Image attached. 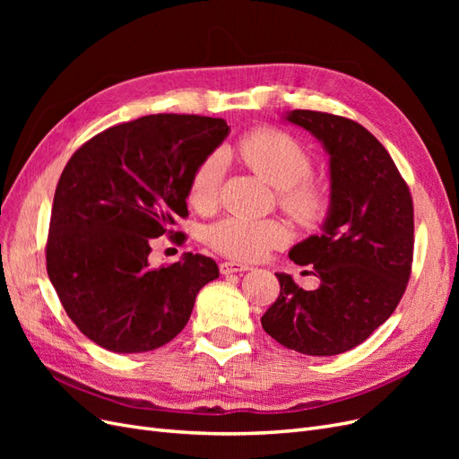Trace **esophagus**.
<instances>
[{"label": "esophagus", "mask_w": 459, "mask_h": 459, "mask_svg": "<svg viewBox=\"0 0 459 459\" xmlns=\"http://www.w3.org/2000/svg\"><path fill=\"white\" fill-rule=\"evenodd\" d=\"M251 270L247 264H239V262H221L220 264V272L228 275V273H239V272H247Z\"/></svg>", "instance_id": "esophagus-1"}]
</instances>
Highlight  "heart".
Instances as JSON below:
<instances>
[{
    "mask_svg": "<svg viewBox=\"0 0 459 459\" xmlns=\"http://www.w3.org/2000/svg\"><path fill=\"white\" fill-rule=\"evenodd\" d=\"M243 162L280 191L285 211L302 224H312L324 214L327 193L322 184L310 182L312 159L293 137L272 128L255 130L239 143ZM221 178V160L218 155L206 157L193 172L187 197L199 212L212 211L218 199ZM287 239L285 230L273 220H251L228 216L216 221L206 231V243L214 251L235 260H260L272 248L281 247Z\"/></svg>",
    "mask_w": 459,
    "mask_h": 459,
    "instance_id": "b5f03b06",
    "label": "heart"
}]
</instances>
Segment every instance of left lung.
Segmentation results:
<instances>
[{"label":"left lung","instance_id":"8db88e82","mask_svg":"<svg viewBox=\"0 0 459 459\" xmlns=\"http://www.w3.org/2000/svg\"><path fill=\"white\" fill-rule=\"evenodd\" d=\"M283 122L322 143L329 166V208L317 235L289 251L319 285L300 289L275 273L280 297L260 317L264 331L307 356H335L364 342L404 295L413 256V204L386 149L358 122L289 110Z\"/></svg>","mask_w":459,"mask_h":459}]
</instances>
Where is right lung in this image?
<instances>
[{
  "label": "right lung",
  "mask_w": 459,
  "mask_h": 459,
  "mask_svg": "<svg viewBox=\"0 0 459 459\" xmlns=\"http://www.w3.org/2000/svg\"><path fill=\"white\" fill-rule=\"evenodd\" d=\"M230 134L221 118L149 115L82 145L55 189L48 275L88 339L117 354L155 351L189 322L216 262L184 253L149 268V241L187 216L193 172Z\"/></svg>",
  "instance_id": "1"
}]
</instances>
